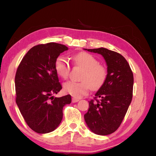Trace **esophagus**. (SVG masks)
Returning <instances> with one entry per match:
<instances>
[{
	"label": "esophagus",
	"mask_w": 156,
	"mask_h": 156,
	"mask_svg": "<svg viewBox=\"0 0 156 156\" xmlns=\"http://www.w3.org/2000/svg\"><path fill=\"white\" fill-rule=\"evenodd\" d=\"M72 101V103H76V102H78L79 101V100H78V99L75 98H73Z\"/></svg>",
	"instance_id": "obj_1"
}]
</instances>
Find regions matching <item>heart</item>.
Here are the masks:
<instances>
[{"label": "heart", "mask_w": 156, "mask_h": 156, "mask_svg": "<svg viewBox=\"0 0 156 156\" xmlns=\"http://www.w3.org/2000/svg\"><path fill=\"white\" fill-rule=\"evenodd\" d=\"M73 64L84 69L82 82L68 81L64 84L63 88L66 93L74 98H80L86 95L90 88L98 89L105 83L107 77V71L99 61L90 54L82 52L72 57ZM55 69L59 76L62 79L68 77L70 67L68 60L64 56H60L55 62Z\"/></svg>", "instance_id": "b5f03b06"}]
</instances>
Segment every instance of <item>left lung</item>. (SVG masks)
I'll use <instances>...</instances> for the list:
<instances>
[{
  "mask_svg": "<svg viewBox=\"0 0 156 156\" xmlns=\"http://www.w3.org/2000/svg\"><path fill=\"white\" fill-rule=\"evenodd\" d=\"M84 49L101 55L107 66L106 81L95 94L100 100L89 101L84 120L94 133L109 135L119 128L131 102L133 75L127 60L116 52L103 48Z\"/></svg>",
  "mask_w": 156,
  "mask_h": 156,
  "instance_id": "obj_1",
  "label": "left lung"
}]
</instances>
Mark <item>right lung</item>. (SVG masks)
I'll return each mask as SVG.
<instances>
[{"instance_id": "add662e5", "label": "right lung", "mask_w": 156, "mask_h": 156, "mask_svg": "<svg viewBox=\"0 0 156 156\" xmlns=\"http://www.w3.org/2000/svg\"><path fill=\"white\" fill-rule=\"evenodd\" d=\"M68 49L53 42L34 46L17 68L16 103L27 125L37 133H50L57 128L62 120L64 106L72 101L70 95L53 96L62 89L55 62Z\"/></svg>"}]
</instances>
